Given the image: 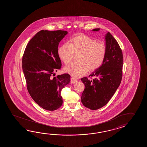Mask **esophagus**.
Returning <instances> with one entry per match:
<instances>
[{"mask_svg": "<svg viewBox=\"0 0 147 147\" xmlns=\"http://www.w3.org/2000/svg\"><path fill=\"white\" fill-rule=\"evenodd\" d=\"M78 81V80L77 79H75V78H71V81H70V82H71V84H75L76 82H77Z\"/></svg>", "mask_w": 147, "mask_h": 147, "instance_id": "esophagus-1", "label": "esophagus"}]
</instances>
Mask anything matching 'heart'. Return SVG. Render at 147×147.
I'll return each instance as SVG.
<instances>
[{"label": "heart", "instance_id": "obj_1", "mask_svg": "<svg viewBox=\"0 0 147 147\" xmlns=\"http://www.w3.org/2000/svg\"><path fill=\"white\" fill-rule=\"evenodd\" d=\"M106 46L102 42L84 34L76 35L69 41L58 48V55L65 64L69 63L74 54L79 53L78 62L71 63L64 68L65 72L78 78L86 74L89 70L94 71L102 65L106 55Z\"/></svg>", "mask_w": 147, "mask_h": 147}]
</instances>
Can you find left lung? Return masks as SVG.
<instances>
[{
  "mask_svg": "<svg viewBox=\"0 0 147 147\" xmlns=\"http://www.w3.org/2000/svg\"><path fill=\"white\" fill-rule=\"evenodd\" d=\"M99 30V28L92 30ZM105 40L107 49L105 59L100 68L89 75L94 79L90 80L84 77L81 79L85 87L81 95V102L86 108L94 110L102 108L109 102L122 79V50L109 32L105 34Z\"/></svg>",
  "mask_w": 147,
  "mask_h": 147,
  "instance_id": "left-lung-1",
  "label": "left lung"
}]
</instances>
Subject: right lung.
Returning <instances> with one entry per match:
<instances>
[{"mask_svg": "<svg viewBox=\"0 0 147 147\" xmlns=\"http://www.w3.org/2000/svg\"><path fill=\"white\" fill-rule=\"evenodd\" d=\"M67 34L64 30L39 31L28 42L22 57L28 92L36 103L49 111L61 106V91L70 81L68 74L52 76L61 68L58 48Z\"/></svg>", "mask_w": 147, "mask_h": 147, "instance_id": "right-lung-1", "label": "right lung"}]
</instances>
